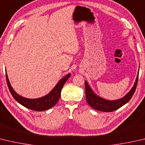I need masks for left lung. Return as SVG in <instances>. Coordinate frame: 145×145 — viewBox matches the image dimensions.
<instances>
[{"label": "left lung", "mask_w": 145, "mask_h": 145, "mask_svg": "<svg viewBox=\"0 0 145 145\" xmlns=\"http://www.w3.org/2000/svg\"><path fill=\"white\" fill-rule=\"evenodd\" d=\"M138 76L139 70L135 82L129 92L127 94H126V95L123 96V98L117 100H108L97 95L93 89H91L89 84L87 82V81L85 80L86 101L91 108L96 110H98V111L110 112L116 110L125 105L132 98L133 95L136 91L138 80Z\"/></svg>", "instance_id": "left-lung-1"}]
</instances>
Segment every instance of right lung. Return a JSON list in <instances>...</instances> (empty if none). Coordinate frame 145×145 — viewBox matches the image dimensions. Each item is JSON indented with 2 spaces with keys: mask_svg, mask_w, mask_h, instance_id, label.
Listing matches in <instances>:
<instances>
[{
  "mask_svg": "<svg viewBox=\"0 0 145 145\" xmlns=\"http://www.w3.org/2000/svg\"><path fill=\"white\" fill-rule=\"evenodd\" d=\"M70 76L71 73H69L64 77H63L61 79H60L56 85L54 86V88L47 95L39 98L30 99L24 98V97L20 96L16 93V91L13 89L9 82L8 76H7L6 70V77L7 86H8L10 93L12 94L13 98L23 106L37 112H42L50 109L57 103L60 98V96H61V92L63 87Z\"/></svg>",
  "mask_w": 145,
  "mask_h": 145,
  "instance_id": "obj_1",
  "label": "right lung"
}]
</instances>
